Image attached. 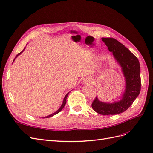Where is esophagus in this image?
<instances>
[{
    "instance_id": "esophagus-1",
    "label": "esophagus",
    "mask_w": 153,
    "mask_h": 153,
    "mask_svg": "<svg viewBox=\"0 0 153 153\" xmlns=\"http://www.w3.org/2000/svg\"><path fill=\"white\" fill-rule=\"evenodd\" d=\"M85 82L86 83V84H91L92 83V80L91 79V78H87V79L85 80Z\"/></svg>"
}]
</instances>
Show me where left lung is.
<instances>
[{"label": "left lung", "instance_id": "8db88e82", "mask_svg": "<svg viewBox=\"0 0 153 153\" xmlns=\"http://www.w3.org/2000/svg\"><path fill=\"white\" fill-rule=\"evenodd\" d=\"M102 41L112 52L115 59L122 68L126 81V89L121 99L117 102H101L96 97L92 107L98 114L110 115L124 112L140 94L141 89L140 66L138 59L126 47L114 38H102Z\"/></svg>", "mask_w": 153, "mask_h": 153}]
</instances>
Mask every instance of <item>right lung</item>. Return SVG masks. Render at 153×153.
<instances>
[{
  "mask_svg": "<svg viewBox=\"0 0 153 153\" xmlns=\"http://www.w3.org/2000/svg\"><path fill=\"white\" fill-rule=\"evenodd\" d=\"M24 51V50H23ZM23 51H22V52H20V53H18L16 56V57L18 56V55H20V54H21L22 52H23ZM15 57V58H16ZM15 59H14V61H15ZM68 94H69V92L65 96V97H64V100H63V102H62V105H61V107L59 108V109H58V110H57L56 112H54L53 114H51V115H48V116H47V117H43V118H48V117H52V116H53V115H55V114H58V113H59L60 112H61V111L62 110V108H64V106H65V105H66V99H67V97H68Z\"/></svg>",
  "mask_w": 153,
  "mask_h": 153,
  "instance_id": "right-lung-1",
  "label": "right lung"
}]
</instances>
